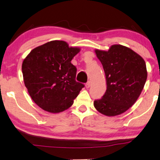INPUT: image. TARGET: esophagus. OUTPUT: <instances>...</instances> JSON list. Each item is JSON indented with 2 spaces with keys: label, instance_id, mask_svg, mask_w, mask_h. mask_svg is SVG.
Segmentation results:
<instances>
[{
  "label": "esophagus",
  "instance_id": "esophagus-1",
  "mask_svg": "<svg viewBox=\"0 0 160 160\" xmlns=\"http://www.w3.org/2000/svg\"><path fill=\"white\" fill-rule=\"evenodd\" d=\"M90 85H91V83H90V82H89V81H88V82L86 83V84H85V86H86L87 88H89V87H90Z\"/></svg>",
  "mask_w": 160,
  "mask_h": 160
}]
</instances>
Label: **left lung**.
<instances>
[{
  "label": "left lung",
  "instance_id": "left-lung-1",
  "mask_svg": "<svg viewBox=\"0 0 160 160\" xmlns=\"http://www.w3.org/2000/svg\"><path fill=\"white\" fill-rule=\"evenodd\" d=\"M95 52L103 68L107 87L104 95L95 100L94 106L108 117L121 114L135 103L143 90L147 78L145 61L122 45Z\"/></svg>",
  "mask_w": 160,
  "mask_h": 160
}]
</instances>
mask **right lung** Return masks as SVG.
<instances>
[{"instance_id": "1", "label": "right lung", "mask_w": 160, "mask_h": 160, "mask_svg": "<svg viewBox=\"0 0 160 160\" xmlns=\"http://www.w3.org/2000/svg\"><path fill=\"white\" fill-rule=\"evenodd\" d=\"M79 48L52 41L35 48L22 62L24 82L32 100L43 110L59 113L73 103L84 84L76 81L72 59Z\"/></svg>"}]
</instances>
